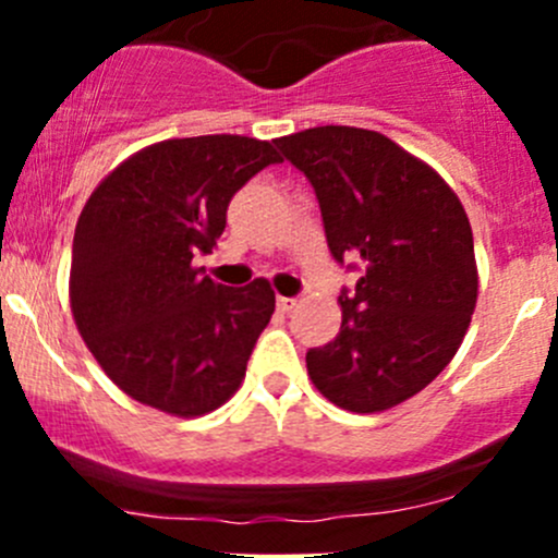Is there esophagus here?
Listing matches in <instances>:
<instances>
[{
    "label": "esophagus",
    "mask_w": 558,
    "mask_h": 558,
    "mask_svg": "<svg viewBox=\"0 0 558 558\" xmlns=\"http://www.w3.org/2000/svg\"><path fill=\"white\" fill-rule=\"evenodd\" d=\"M296 305H300V302H296L294 296H278V311L283 313V315L294 313V311H296Z\"/></svg>",
    "instance_id": "1"
}]
</instances>
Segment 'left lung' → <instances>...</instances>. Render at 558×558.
Returning a JSON list of instances; mask_svg holds the SVG:
<instances>
[{"mask_svg":"<svg viewBox=\"0 0 558 558\" xmlns=\"http://www.w3.org/2000/svg\"><path fill=\"white\" fill-rule=\"evenodd\" d=\"M275 145L311 180L331 256L362 269L337 300L340 335L307 351V375L351 413L397 408L448 367L475 313L470 218L440 174L380 132L315 126Z\"/></svg>","mask_w":558,"mask_h":558,"instance_id":"obj_1","label":"left lung"}]
</instances>
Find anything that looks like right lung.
<instances>
[{
    "label": "right lung",
    "instance_id": "right-lung-1",
    "mask_svg": "<svg viewBox=\"0 0 558 558\" xmlns=\"http://www.w3.org/2000/svg\"><path fill=\"white\" fill-rule=\"evenodd\" d=\"M283 161L240 134L165 140L94 189L75 227L70 305L88 351L123 393L194 418L221 408L275 313L264 278L227 289L199 267L227 229L232 196Z\"/></svg>",
    "mask_w": 558,
    "mask_h": 558
}]
</instances>
